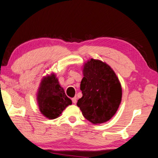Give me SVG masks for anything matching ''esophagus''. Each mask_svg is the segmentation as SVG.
Wrapping results in <instances>:
<instances>
[{
	"mask_svg": "<svg viewBox=\"0 0 158 158\" xmlns=\"http://www.w3.org/2000/svg\"><path fill=\"white\" fill-rule=\"evenodd\" d=\"M72 102H73V103H75V104L77 103V98H76V96H75V97L72 98Z\"/></svg>",
	"mask_w": 158,
	"mask_h": 158,
	"instance_id": "obj_1",
	"label": "esophagus"
}]
</instances>
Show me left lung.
Masks as SVG:
<instances>
[{
	"label": "left lung",
	"mask_w": 158,
	"mask_h": 158,
	"mask_svg": "<svg viewBox=\"0 0 158 158\" xmlns=\"http://www.w3.org/2000/svg\"><path fill=\"white\" fill-rule=\"evenodd\" d=\"M82 74V96L77 101V107L93 124L107 122L121 104L122 88L119 80L107 64L93 58L84 64Z\"/></svg>",
	"instance_id": "left-lung-1"
}]
</instances>
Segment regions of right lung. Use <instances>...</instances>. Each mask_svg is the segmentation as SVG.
I'll return each mask as SVG.
<instances>
[{
	"label": "right lung",
	"mask_w": 158,
	"mask_h": 158,
	"mask_svg": "<svg viewBox=\"0 0 158 158\" xmlns=\"http://www.w3.org/2000/svg\"><path fill=\"white\" fill-rule=\"evenodd\" d=\"M37 101L41 114L49 119L59 117L63 110L72 104L53 73L43 77L37 91Z\"/></svg>",
	"instance_id": "obj_1"
}]
</instances>
